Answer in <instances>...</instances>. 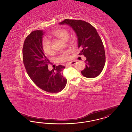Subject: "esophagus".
I'll list each match as a JSON object with an SVG mask.
<instances>
[{"label":"esophagus","instance_id":"obj_1","mask_svg":"<svg viewBox=\"0 0 132 132\" xmlns=\"http://www.w3.org/2000/svg\"><path fill=\"white\" fill-rule=\"evenodd\" d=\"M76 61H72L71 62H69V63L67 64V65H74V64H76Z\"/></svg>","mask_w":132,"mask_h":132}]
</instances>
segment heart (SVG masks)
Listing matches in <instances>:
<instances>
[{
    "label": "heart",
    "mask_w": 132,
    "mask_h": 132,
    "mask_svg": "<svg viewBox=\"0 0 132 132\" xmlns=\"http://www.w3.org/2000/svg\"><path fill=\"white\" fill-rule=\"evenodd\" d=\"M51 37H54L58 38L62 40L65 41L67 40L69 33L68 31L63 28H59L56 30L53 31L51 34ZM42 47L44 53L48 55L52 54L53 49L51 46V43L48 38H43L42 41ZM71 52V50H67L65 52L61 53L60 56L58 57L57 60L59 62H63L68 60L69 59V54Z\"/></svg>",
    "instance_id": "1"
}]
</instances>
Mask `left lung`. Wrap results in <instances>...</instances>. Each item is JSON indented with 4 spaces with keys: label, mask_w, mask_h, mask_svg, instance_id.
<instances>
[{
    "label": "left lung",
    "mask_w": 132,
    "mask_h": 132,
    "mask_svg": "<svg viewBox=\"0 0 132 132\" xmlns=\"http://www.w3.org/2000/svg\"><path fill=\"white\" fill-rule=\"evenodd\" d=\"M59 24L71 27L77 35L78 48L82 49L79 55L86 57V67L81 71L82 75L88 78L97 77L104 68L105 55L103 43L96 29L90 23L79 20L65 19Z\"/></svg>",
    "instance_id": "1"
}]
</instances>
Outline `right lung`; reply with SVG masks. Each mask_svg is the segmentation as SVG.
Returning a JSON list of instances; mask_svg holds the SVG:
<instances>
[{
    "label": "right lung",
    "mask_w": 132,
    "mask_h": 132,
    "mask_svg": "<svg viewBox=\"0 0 132 132\" xmlns=\"http://www.w3.org/2000/svg\"><path fill=\"white\" fill-rule=\"evenodd\" d=\"M44 33L42 30H36L26 38L23 46V62L28 75L37 86L47 92L57 93L67 84V80L63 76L65 67L59 65L49 71L50 61L42 47Z\"/></svg>",
    "instance_id": "1"
}]
</instances>
